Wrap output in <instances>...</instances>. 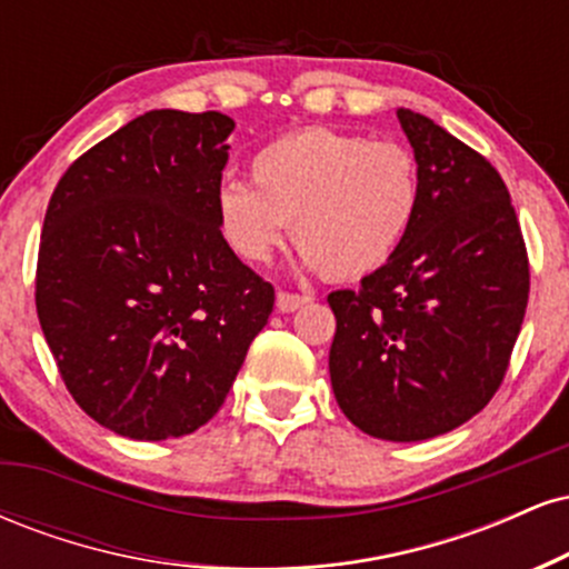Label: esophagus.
Segmentation results:
<instances>
[{
	"label": "esophagus",
	"instance_id": "1",
	"mask_svg": "<svg viewBox=\"0 0 569 569\" xmlns=\"http://www.w3.org/2000/svg\"><path fill=\"white\" fill-rule=\"evenodd\" d=\"M307 302H312L310 293H293V291H283V289L278 291V299H276V305H278L280 312H293V310H299V307L307 305Z\"/></svg>",
	"mask_w": 569,
	"mask_h": 569
}]
</instances>
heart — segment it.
<instances>
[{"mask_svg": "<svg viewBox=\"0 0 569 569\" xmlns=\"http://www.w3.org/2000/svg\"><path fill=\"white\" fill-rule=\"evenodd\" d=\"M251 187L219 189L221 238L246 262L259 264L293 243L307 264L331 280L380 270L407 238L420 208V166L398 141L331 128L278 136L248 162Z\"/></svg>", "mask_w": 569, "mask_h": 569, "instance_id": "1", "label": "heart"}]
</instances>
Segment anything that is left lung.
Here are the masks:
<instances>
[{"label":"left lung","mask_w":569,"mask_h":569,"mask_svg":"<svg viewBox=\"0 0 569 569\" xmlns=\"http://www.w3.org/2000/svg\"><path fill=\"white\" fill-rule=\"evenodd\" d=\"M398 120L420 166V208L380 270L329 293V371L352 426L422 441L498 393L530 299V259L492 162L426 114L398 109Z\"/></svg>","instance_id":"obj_1"}]
</instances>
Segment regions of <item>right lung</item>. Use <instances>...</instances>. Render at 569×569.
Returning <instances> with one entry per match:
<instances>
[{"label": "right lung", "instance_id": "obj_1", "mask_svg": "<svg viewBox=\"0 0 569 569\" xmlns=\"http://www.w3.org/2000/svg\"><path fill=\"white\" fill-rule=\"evenodd\" d=\"M232 128L154 109L80 154L48 202L39 326L71 398L128 439L206 426L276 305L219 232Z\"/></svg>", "mask_w": 569, "mask_h": 569}]
</instances>
